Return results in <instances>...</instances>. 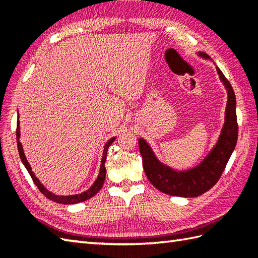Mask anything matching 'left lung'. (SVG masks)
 <instances>
[{
	"mask_svg": "<svg viewBox=\"0 0 258 258\" xmlns=\"http://www.w3.org/2000/svg\"><path fill=\"white\" fill-rule=\"evenodd\" d=\"M199 55L210 58L207 54L202 52L199 53ZM216 70L221 81L226 87L228 95L225 123L215 147L200 165L188 171H174L157 160L150 145L143 139L139 140V147L143 158V167L146 176L152 185L163 193L172 196L196 197L211 189L220 179L236 146L238 136L236 97L225 75L218 68Z\"/></svg>",
	"mask_w": 258,
	"mask_h": 258,
	"instance_id": "1",
	"label": "left lung"
}]
</instances>
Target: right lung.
Returning a JSON list of instances; mask_svg holds the SVG:
<instances>
[{
    "label": "right lung",
    "mask_w": 258,
    "mask_h": 258,
    "mask_svg": "<svg viewBox=\"0 0 258 258\" xmlns=\"http://www.w3.org/2000/svg\"><path fill=\"white\" fill-rule=\"evenodd\" d=\"M16 140H18V149H19V154H20V157H21V161H22V163L24 164V166L27 169V172H29L30 175H31L33 182L35 183V185L37 186V188L40 189L41 193L43 195H45L48 200H51L53 202H56V203H59V204H76V203L84 202L86 200L91 199V197H93L96 193H98V190L102 188V186L104 184V180H105V176H106L105 161H106L107 150H108V147L111 146V144L113 143V142L115 141V138H112L105 144V146H104L103 157H102V161H101L100 174H98V176H97V179L95 180V183L91 186L90 189H87L86 191H83V193L76 194V195H69V196H58V195L53 194L52 191H48L44 187V186L42 185V183L40 182V180L36 178L34 173L32 172V168L30 166L29 162H27V160H26V157L24 155V152H23V147H22V144H21V142H20V122H19V119H18V126H16Z\"/></svg>",
    "instance_id": "obj_1"
}]
</instances>
